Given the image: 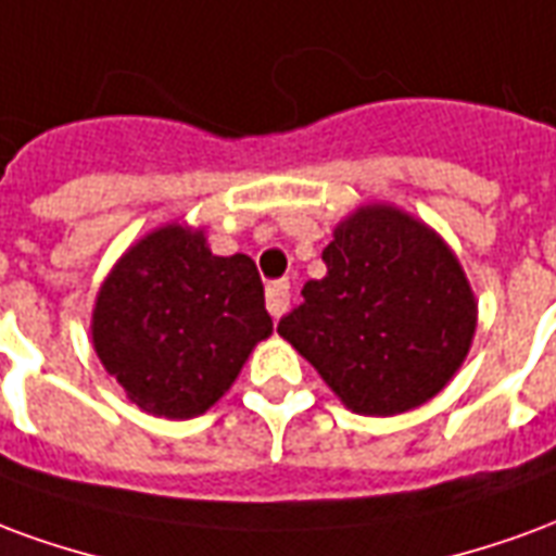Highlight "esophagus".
<instances>
[{
  "label": "esophagus",
  "mask_w": 556,
  "mask_h": 556,
  "mask_svg": "<svg viewBox=\"0 0 556 556\" xmlns=\"http://www.w3.org/2000/svg\"><path fill=\"white\" fill-rule=\"evenodd\" d=\"M266 307L275 319L287 314L290 307V281H273L266 283Z\"/></svg>",
  "instance_id": "obj_1"
}]
</instances>
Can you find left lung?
Listing matches in <instances>:
<instances>
[{"instance_id":"8db88e82","label":"left lung","mask_w":556,"mask_h":556,"mask_svg":"<svg viewBox=\"0 0 556 556\" xmlns=\"http://www.w3.org/2000/svg\"><path fill=\"white\" fill-rule=\"evenodd\" d=\"M326 278L278 334L358 415H400L450 382L471 346L477 305L459 261L427 225L364 206L323 251Z\"/></svg>"}]
</instances>
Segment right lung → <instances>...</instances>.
<instances>
[{"label": "right lung", "instance_id": "1", "mask_svg": "<svg viewBox=\"0 0 556 556\" xmlns=\"http://www.w3.org/2000/svg\"><path fill=\"white\" fill-rule=\"evenodd\" d=\"M91 334L136 406L184 420L228 391L254 343L273 334V317L251 257H216L201 230L168 225L112 269Z\"/></svg>", "mask_w": 556, "mask_h": 556}]
</instances>
